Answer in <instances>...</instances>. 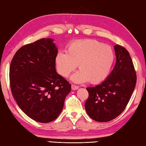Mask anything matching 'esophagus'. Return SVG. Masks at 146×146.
Segmentation results:
<instances>
[{
	"instance_id": "esophagus-1",
	"label": "esophagus",
	"mask_w": 146,
	"mask_h": 146,
	"mask_svg": "<svg viewBox=\"0 0 146 146\" xmlns=\"http://www.w3.org/2000/svg\"><path fill=\"white\" fill-rule=\"evenodd\" d=\"M79 88V86H76L75 84H72V89L73 90H78Z\"/></svg>"
}]
</instances>
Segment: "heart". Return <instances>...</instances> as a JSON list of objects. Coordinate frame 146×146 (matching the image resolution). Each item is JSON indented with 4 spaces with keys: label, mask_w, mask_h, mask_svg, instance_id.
I'll use <instances>...</instances> for the list:
<instances>
[{
    "label": "heart",
    "mask_w": 146,
    "mask_h": 146,
    "mask_svg": "<svg viewBox=\"0 0 146 146\" xmlns=\"http://www.w3.org/2000/svg\"><path fill=\"white\" fill-rule=\"evenodd\" d=\"M114 58L111 46L96 40L82 39L70 43L67 53L58 52L55 63L58 72L65 78L74 72L79 64L80 70L73 74L72 80L75 82L89 81L96 84L108 76Z\"/></svg>",
    "instance_id": "obj_1"
}]
</instances>
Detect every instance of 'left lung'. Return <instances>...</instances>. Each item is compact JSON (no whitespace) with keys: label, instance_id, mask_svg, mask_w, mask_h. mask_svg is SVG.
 I'll use <instances>...</instances> for the list:
<instances>
[{"label":"left lung","instance_id":"1","mask_svg":"<svg viewBox=\"0 0 146 146\" xmlns=\"http://www.w3.org/2000/svg\"><path fill=\"white\" fill-rule=\"evenodd\" d=\"M114 50L116 65L108 78L97 86L86 88L89 96L85 109L96 121L108 122L121 114L136 84V72L129 52L119 44Z\"/></svg>","mask_w":146,"mask_h":146}]
</instances>
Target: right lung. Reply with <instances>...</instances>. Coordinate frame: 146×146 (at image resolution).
<instances>
[{
	"mask_svg": "<svg viewBox=\"0 0 146 146\" xmlns=\"http://www.w3.org/2000/svg\"><path fill=\"white\" fill-rule=\"evenodd\" d=\"M51 39L27 44L16 52L9 68L12 95L29 117L49 123L58 117L71 84L57 74V49Z\"/></svg>",
	"mask_w": 146,
	"mask_h": 146,
	"instance_id": "obj_1",
	"label": "right lung"
}]
</instances>
